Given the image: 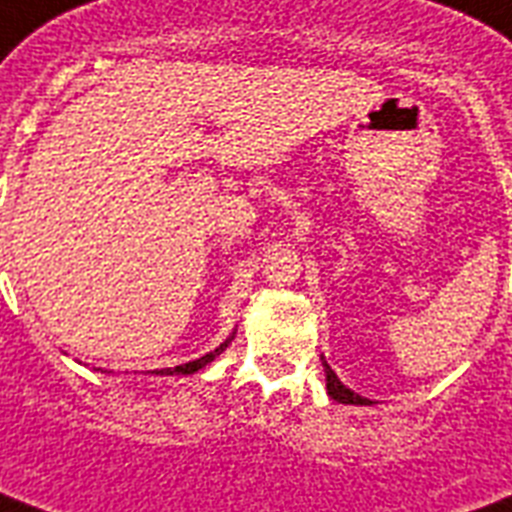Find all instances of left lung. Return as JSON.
<instances>
[{
  "instance_id": "8db88e82",
  "label": "left lung",
  "mask_w": 512,
  "mask_h": 512,
  "mask_svg": "<svg viewBox=\"0 0 512 512\" xmlns=\"http://www.w3.org/2000/svg\"><path fill=\"white\" fill-rule=\"evenodd\" d=\"M322 365H325V376H327V395L333 397V400H338V403H346V405H373L368 397H360L357 392H351L349 386H343L341 378L335 376L333 368H330L327 362H322Z\"/></svg>"
}]
</instances>
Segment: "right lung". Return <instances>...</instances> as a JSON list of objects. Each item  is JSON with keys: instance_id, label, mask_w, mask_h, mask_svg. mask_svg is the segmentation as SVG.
<instances>
[{"instance_id": "add662e5", "label": "right lung", "mask_w": 512, "mask_h": 512, "mask_svg": "<svg viewBox=\"0 0 512 512\" xmlns=\"http://www.w3.org/2000/svg\"><path fill=\"white\" fill-rule=\"evenodd\" d=\"M233 335H236V333H233ZM233 335H230V338L225 343H220V346H217V349H214V351H209V354H204V357H198V360L185 362V365H177V368L152 370V373H155V376H187V373H198V370L206 368V365H209V362H212L214 357H217V354H222V351L228 349V343L233 341Z\"/></svg>"}]
</instances>
